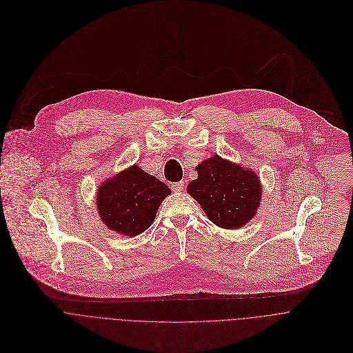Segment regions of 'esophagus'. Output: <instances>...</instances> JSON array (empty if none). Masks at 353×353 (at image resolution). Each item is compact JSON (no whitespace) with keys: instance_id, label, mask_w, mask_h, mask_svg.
I'll return each instance as SVG.
<instances>
[{"instance_id":"esophagus-1","label":"esophagus","mask_w":353,"mask_h":353,"mask_svg":"<svg viewBox=\"0 0 353 353\" xmlns=\"http://www.w3.org/2000/svg\"><path fill=\"white\" fill-rule=\"evenodd\" d=\"M183 188H185V182H183V181H181V182H175V183H172V185H171V189H172L174 192H182V190H183Z\"/></svg>"}]
</instances>
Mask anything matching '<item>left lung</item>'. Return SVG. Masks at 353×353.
I'll return each mask as SVG.
<instances>
[{
  "mask_svg": "<svg viewBox=\"0 0 353 353\" xmlns=\"http://www.w3.org/2000/svg\"><path fill=\"white\" fill-rule=\"evenodd\" d=\"M196 171L197 179L192 181L186 190L211 223L225 230H236L256 216L261 185L254 171L219 154L201 161Z\"/></svg>",
  "mask_w": 353,
  "mask_h": 353,
  "instance_id": "left-lung-1",
  "label": "left lung"
}]
</instances>
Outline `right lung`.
Masks as SVG:
<instances>
[{"label": "right lung", "mask_w": 353, "mask_h": 353, "mask_svg": "<svg viewBox=\"0 0 353 353\" xmlns=\"http://www.w3.org/2000/svg\"><path fill=\"white\" fill-rule=\"evenodd\" d=\"M170 193L164 182L132 165L100 185L96 203L101 221L110 230L136 236L153 224L161 201Z\"/></svg>", "instance_id": "1"}]
</instances>
